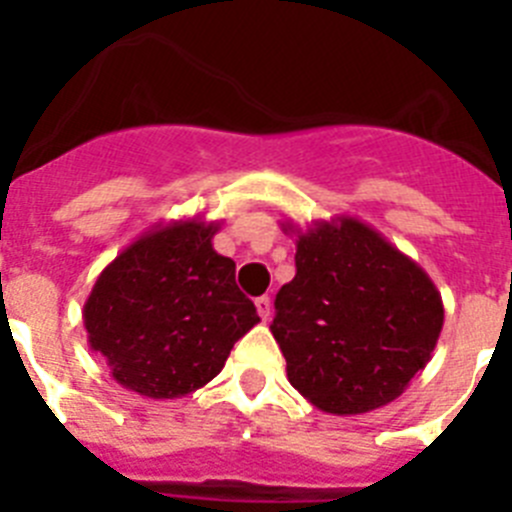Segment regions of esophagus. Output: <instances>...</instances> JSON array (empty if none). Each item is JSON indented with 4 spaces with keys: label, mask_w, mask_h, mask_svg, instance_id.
<instances>
[{
    "label": "esophagus",
    "mask_w": 512,
    "mask_h": 512,
    "mask_svg": "<svg viewBox=\"0 0 512 512\" xmlns=\"http://www.w3.org/2000/svg\"><path fill=\"white\" fill-rule=\"evenodd\" d=\"M256 310H259V315H261V320H269V315H271V300L269 297H256Z\"/></svg>",
    "instance_id": "obj_1"
}]
</instances>
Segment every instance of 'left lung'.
Instances as JSON below:
<instances>
[{
	"instance_id": "8db88e82",
	"label": "left lung",
	"mask_w": 512,
	"mask_h": 512,
	"mask_svg": "<svg viewBox=\"0 0 512 512\" xmlns=\"http://www.w3.org/2000/svg\"><path fill=\"white\" fill-rule=\"evenodd\" d=\"M295 235L297 274L279 289L271 333L289 384L330 415L397 400L431 361L441 292L410 256L356 217L315 220Z\"/></svg>"
}]
</instances>
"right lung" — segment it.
Segmentation results:
<instances>
[{"label":"right lung","instance_id":"add662e5","mask_svg":"<svg viewBox=\"0 0 512 512\" xmlns=\"http://www.w3.org/2000/svg\"><path fill=\"white\" fill-rule=\"evenodd\" d=\"M220 220L158 223L104 266L84 302L89 348L117 384L174 400L220 374L259 323L235 284V261L212 248Z\"/></svg>","mask_w":512,"mask_h":512}]
</instances>
